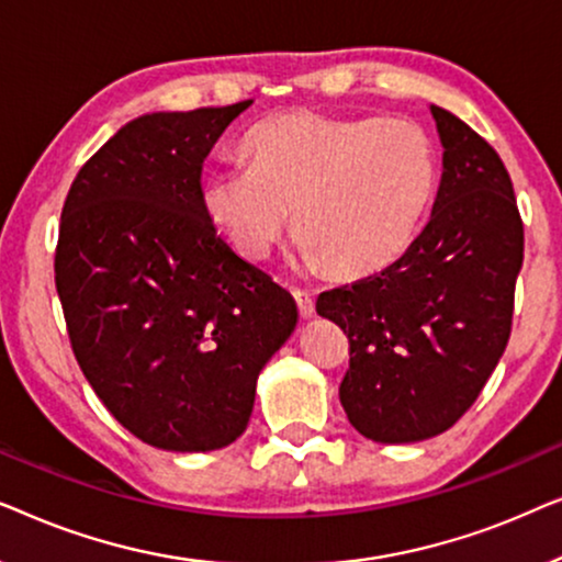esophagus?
<instances>
[{
    "label": "esophagus",
    "instance_id": "esophagus-1",
    "mask_svg": "<svg viewBox=\"0 0 562 562\" xmlns=\"http://www.w3.org/2000/svg\"><path fill=\"white\" fill-rule=\"evenodd\" d=\"M294 299H296V304H299V314H302L304 319L314 317V299H312L310 291L294 289Z\"/></svg>",
    "mask_w": 562,
    "mask_h": 562
}]
</instances>
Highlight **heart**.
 <instances>
[{
	"label": "heart",
	"mask_w": 562,
	"mask_h": 562,
	"mask_svg": "<svg viewBox=\"0 0 562 562\" xmlns=\"http://www.w3.org/2000/svg\"><path fill=\"white\" fill-rule=\"evenodd\" d=\"M245 156L206 173L210 220L243 258L266 260L294 210L296 256L337 276L402 258L440 179L435 137L402 117L279 114L250 130Z\"/></svg>",
	"instance_id": "heart-1"
}]
</instances>
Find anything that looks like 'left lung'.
Wrapping results in <instances>:
<instances>
[{
	"mask_svg": "<svg viewBox=\"0 0 562 562\" xmlns=\"http://www.w3.org/2000/svg\"><path fill=\"white\" fill-rule=\"evenodd\" d=\"M429 110L445 153L425 229L383 271L317 299L350 342L342 409L386 445L427 440L471 409L509 342L525 258L504 160L456 114Z\"/></svg>",
	"mask_w": 562,
	"mask_h": 562,
	"instance_id": "left-lung-1",
	"label": "left lung"
}]
</instances>
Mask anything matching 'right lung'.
Masks as SVG:
<instances>
[{
	"label": "right lung",
	"instance_id": "add662e5",
	"mask_svg": "<svg viewBox=\"0 0 562 562\" xmlns=\"http://www.w3.org/2000/svg\"><path fill=\"white\" fill-rule=\"evenodd\" d=\"M250 106L153 112L76 173L56 289L83 375L114 419L160 450L227 448L256 381L296 327V302L217 235L202 164Z\"/></svg>",
	"mask_w": 562,
	"mask_h": 562
}]
</instances>
